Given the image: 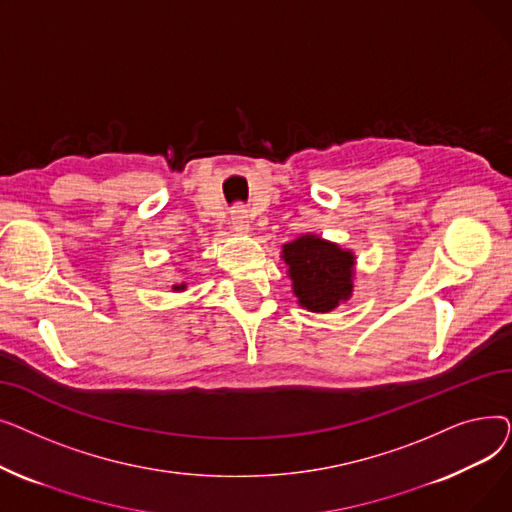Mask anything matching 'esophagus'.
<instances>
[{
    "instance_id": "obj_1",
    "label": "esophagus",
    "mask_w": 512,
    "mask_h": 512,
    "mask_svg": "<svg viewBox=\"0 0 512 512\" xmlns=\"http://www.w3.org/2000/svg\"><path fill=\"white\" fill-rule=\"evenodd\" d=\"M230 222H232L234 230H238V232H247V230H249V211H247V207H245V205H236V207H232Z\"/></svg>"
}]
</instances>
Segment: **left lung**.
<instances>
[{
  "label": "left lung",
  "instance_id": "obj_1",
  "mask_svg": "<svg viewBox=\"0 0 512 512\" xmlns=\"http://www.w3.org/2000/svg\"><path fill=\"white\" fill-rule=\"evenodd\" d=\"M292 288L299 303L313 313H328L353 292V253L334 242L307 234L284 245Z\"/></svg>",
  "mask_w": 512,
  "mask_h": 512
}]
</instances>
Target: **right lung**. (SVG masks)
I'll use <instances>...</instances> for the list:
<instances>
[{
	"mask_svg": "<svg viewBox=\"0 0 512 512\" xmlns=\"http://www.w3.org/2000/svg\"><path fill=\"white\" fill-rule=\"evenodd\" d=\"M174 290H184V284H176V286H174Z\"/></svg>",
	"mask_w": 512,
	"mask_h": 512,
	"instance_id": "add662e5",
	"label": "right lung"
}]
</instances>
